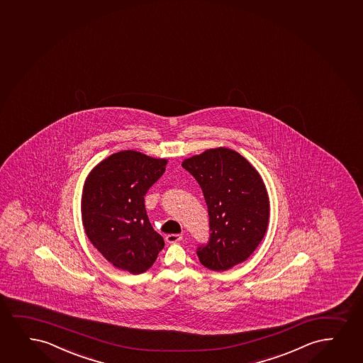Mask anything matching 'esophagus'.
<instances>
[{"instance_id":"1","label":"esophagus","mask_w":363,"mask_h":363,"mask_svg":"<svg viewBox=\"0 0 363 363\" xmlns=\"http://www.w3.org/2000/svg\"><path fill=\"white\" fill-rule=\"evenodd\" d=\"M181 240H182V235H179V233H170L166 236V242H169V243H176Z\"/></svg>"}]
</instances>
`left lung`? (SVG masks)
Instances as JSON below:
<instances>
[{
    "instance_id": "left-lung-1",
    "label": "left lung",
    "mask_w": 363,
    "mask_h": 363,
    "mask_svg": "<svg viewBox=\"0 0 363 363\" xmlns=\"http://www.w3.org/2000/svg\"><path fill=\"white\" fill-rule=\"evenodd\" d=\"M182 167L197 179L208 206L211 233L197 247L199 262L214 272L245 262L268 228V193L258 171L228 148L206 150Z\"/></svg>"
}]
</instances>
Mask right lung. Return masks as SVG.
<instances>
[{"mask_svg": "<svg viewBox=\"0 0 363 363\" xmlns=\"http://www.w3.org/2000/svg\"><path fill=\"white\" fill-rule=\"evenodd\" d=\"M167 160L123 150L95 166L85 181L82 218L85 233L113 267L147 272L165 242L148 219L144 196L165 172Z\"/></svg>", "mask_w": 363, "mask_h": 363, "instance_id": "1", "label": "right lung"}]
</instances>
